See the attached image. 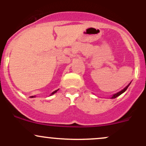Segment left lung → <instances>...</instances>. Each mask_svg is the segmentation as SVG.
Segmentation results:
<instances>
[{
  "instance_id": "1",
  "label": "left lung",
  "mask_w": 146,
  "mask_h": 146,
  "mask_svg": "<svg viewBox=\"0 0 146 146\" xmlns=\"http://www.w3.org/2000/svg\"><path fill=\"white\" fill-rule=\"evenodd\" d=\"M130 84H131V83H130L129 84H128V85H127V86H126V87H125V88L124 89V90H121L120 92H117V94H113V95L112 96V97H111V98H117V96H120L121 94H123L124 93V92H126V90H127L128 89V87H129V85H130Z\"/></svg>"
}]
</instances>
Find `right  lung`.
<instances>
[{
    "label": "right lung",
    "mask_w": 146,
    "mask_h": 146,
    "mask_svg": "<svg viewBox=\"0 0 146 146\" xmlns=\"http://www.w3.org/2000/svg\"><path fill=\"white\" fill-rule=\"evenodd\" d=\"M58 90H55V91H54V92H52V93L50 94V95H53V94H55V93H56V92H57V91H58Z\"/></svg>",
    "instance_id": "right-lung-1"
}]
</instances>
